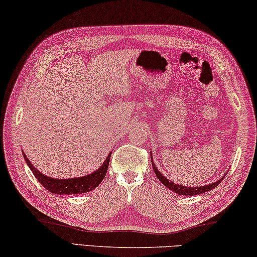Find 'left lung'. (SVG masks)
Returning <instances> with one entry per match:
<instances>
[{"label": "left lung", "instance_id": "obj_1", "mask_svg": "<svg viewBox=\"0 0 257 257\" xmlns=\"http://www.w3.org/2000/svg\"><path fill=\"white\" fill-rule=\"evenodd\" d=\"M151 162H152V167H153V170L154 172H156L157 177L160 181H161L164 186H166L167 188L170 189V190L174 191L179 193V195H182V196H195V195H200V193H204L206 191H209L211 190V189H214L215 187H217L220 183V181L224 179V177H222L220 180L216 181L214 183H210V185L208 186H202V187H195V188H188V187H185V186H180V185H176L174 182H171L170 180H168V179L163 176V174L160 173L158 171V169L156 167V164L153 163V160H152V156H151Z\"/></svg>", "mask_w": 257, "mask_h": 257}]
</instances>
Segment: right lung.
Here are the masks:
<instances>
[{"label":"right lung","instance_id":"right-lung-1","mask_svg":"<svg viewBox=\"0 0 257 257\" xmlns=\"http://www.w3.org/2000/svg\"><path fill=\"white\" fill-rule=\"evenodd\" d=\"M110 156H112V153L108 154V157L106 158L104 163L101 164V167L98 170L90 173L89 176L81 178L64 179V180H61V179H53L50 177H47L40 171H38L37 169L32 166L31 162L29 161L26 154L23 153L24 160L27 161L29 168L31 169L32 173L35 174V177L38 179V181L40 182L47 190H49L52 193H57V195H78V193H84L93 190V189L97 187L105 178L106 172H107L108 169Z\"/></svg>","mask_w":257,"mask_h":257}]
</instances>
